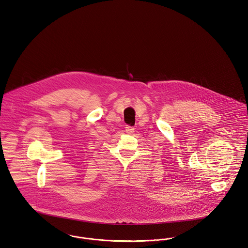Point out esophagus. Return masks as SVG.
I'll return each mask as SVG.
<instances>
[{
	"instance_id": "1",
	"label": "esophagus",
	"mask_w": 248,
	"mask_h": 248,
	"mask_svg": "<svg viewBox=\"0 0 248 248\" xmlns=\"http://www.w3.org/2000/svg\"><path fill=\"white\" fill-rule=\"evenodd\" d=\"M134 131H135V128H134V127L129 126V125H126V126H125V132H126L127 134H133V133H134Z\"/></svg>"
}]
</instances>
